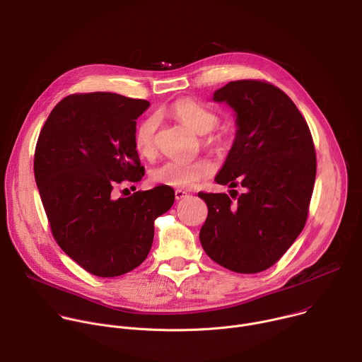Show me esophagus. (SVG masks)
Here are the masks:
<instances>
[{
	"label": "esophagus",
	"instance_id": "1",
	"mask_svg": "<svg viewBox=\"0 0 362 362\" xmlns=\"http://www.w3.org/2000/svg\"><path fill=\"white\" fill-rule=\"evenodd\" d=\"M187 197V192L184 189H175V199H182Z\"/></svg>",
	"mask_w": 362,
	"mask_h": 362
}]
</instances>
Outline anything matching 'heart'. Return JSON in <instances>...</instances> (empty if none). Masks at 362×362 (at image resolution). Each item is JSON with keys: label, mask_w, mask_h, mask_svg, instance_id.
<instances>
[{"label": "heart", "mask_w": 362, "mask_h": 362, "mask_svg": "<svg viewBox=\"0 0 362 362\" xmlns=\"http://www.w3.org/2000/svg\"><path fill=\"white\" fill-rule=\"evenodd\" d=\"M170 114L198 135H202V146L214 153L224 154L231 147V138L224 132H211L220 124V117L194 100L182 98L170 107ZM160 119L156 115L144 118L134 131L135 150L146 158L157 151V132ZM214 174V164L206 158L194 161H167L151 171L156 184L189 188Z\"/></svg>", "instance_id": "b5f03b06"}]
</instances>
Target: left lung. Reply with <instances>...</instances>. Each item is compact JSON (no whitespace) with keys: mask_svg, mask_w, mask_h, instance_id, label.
Wrapping results in <instances>:
<instances>
[{"mask_svg":"<svg viewBox=\"0 0 362 362\" xmlns=\"http://www.w3.org/2000/svg\"><path fill=\"white\" fill-rule=\"evenodd\" d=\"M212 100L235 111L238 127L215 181L241 185L244 192H198L208 206L199 241L224 268L261 272L286 252L307 223L317 174L313 135L293 100L267 81H231Z\"/></svg>","mask_w":362,"mask_h":362,"instance_id":"1","label":"left lung"}]
</instances>
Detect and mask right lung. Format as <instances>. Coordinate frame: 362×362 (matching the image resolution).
I'll use <instances>...</instances> for the list:
<instances>
[{
    "label": "right lung",
    "mask_w": 362,
    "mask_h": 362,
    "mask_svg": "<svg viewBox=\"0 0 362 362\" xmlns=\"http://www.w3.org/2000/svg\"><path fill=\"white\" fill-rule=\"evenodd\" d=\"M148 107L112 93L72 94L54 107L37 141L34 175L52 237L97 276H119L146 259L156 218L174 204L167 185L115 197L118 185L146 174L134 131Z\"/></svg>",
    "instance_id": "1"
}]
</instances>
